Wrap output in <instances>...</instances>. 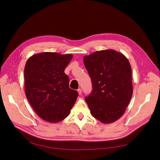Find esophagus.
<instances>
[{"label":"esophagus","instance_id":"obj_1","mask_svg":"<svg viewBox=\"0 0 160 160\" xmlns=\"http://www.w3.org/2000/svg\"><path fill=\"white\" fill-rule=\"evenodd\" d=\"M77 91H78V93H79V95H81V93H82V90H81V89H77Z\"/></svg>","mask_w":160,"mask_h":160}]
</instances>
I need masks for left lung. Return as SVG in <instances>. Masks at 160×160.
Returning a JSON list of instances; mask_svg holds the SVG:
<instances>
[{"mask_svg":"<svg viewBox=\"0 0 160 160\" xmlns=\"http://www.w3.org/2000/svg\"><path fill=\"white\" fill-rule=\"evenodd\" d=\"M83 61L93 90L85 98L91 115L111 123L125 113L133 94L132 67L124 55L112 49L95 51Z\"/></svg>","mask_w":160,"mask_h":160,"instance_id":"8db88e82","label":"left lung"}]
</instances>
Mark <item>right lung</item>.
Wrapping results in <instances>:
<instances>
[{
  "label": "right lung",
  "mask_w": 160,
  "mask_h": 160,
  "mask_svg": "<svg viewBox=\"0 0 160 160\" xmlns=\"http://www.w3.org/2000/svg\"><path fill=\"white\" fill-rule=\"evenodd\" d=\"M72 58V54L44 52L33 55L26 62V97L35 113L48 122L65 119L78 96V92L69 88L64 72Z\"/></svg>",
  "instance_id": "add662e5"
}]
</instances>
